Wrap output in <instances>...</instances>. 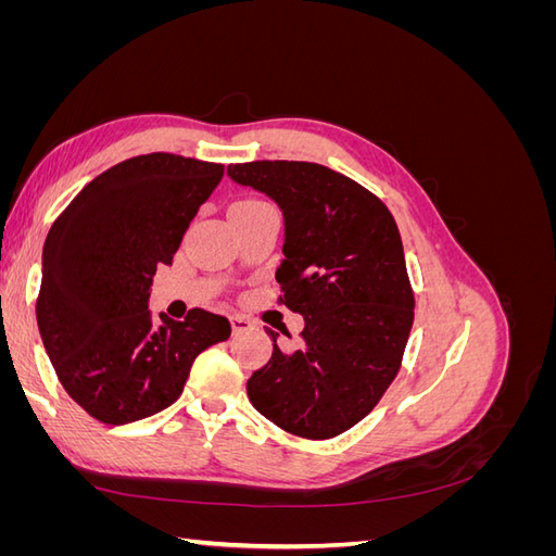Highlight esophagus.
I'll use <instances>...</instances> for the list:
<instances>
[{
  "label": "esophagus",
  "instance_id": "34e87169",
  "mask_svg": "<svg viewBox=\"0 0 556 556\" xmlns=\"http://www.w3.org/2000/svg\"><path fill=\"white\" fill-rule=\"evenodd\" d=\"M229 319H231V331L233 333H243V331L252 329V323L245 315H231Z\"/></svg>",
  "mask_w": 556,
  "mask_h": 556
}]
</instances>
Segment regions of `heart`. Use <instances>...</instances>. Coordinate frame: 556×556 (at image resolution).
<instances>
[{
  "label": "heart",
  "mask_w": 556,
  "mask_h": 556,
  "mask_svg": "<svg viewBox=\"0 0 556 556\" xmlns=\"http://www.w3.org/2000/svg\"><path fill=\"white\" fill-rule=\"evenodd\" d=\"M241 204H257V201H241Z\"/></svg>",
  "instance_id": "obj_1"
}]
</instances>
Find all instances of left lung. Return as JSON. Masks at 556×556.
Wrapping results in <instances>:
<instances>
[{"mask_svg": "<svg viewBox=\"0 0 556 556\" xmlns=\"http://www.w3.org/2000/svg\"><path fill=\"white\" fill-rule=\"evenodd\" d=\"M227 176L280 208V301L304 315L294 348L266 329L274 352L248 378V399L285 431L333 439L374 410L413 327L394 217L378 197L323 164L255 160L229 164Z\"/></svg>", "mask_w": 556, "mask_h": 556, "instance_id": "1", "label": "left lung"}]
</instances>
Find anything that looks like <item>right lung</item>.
<instances>
[{"mask_svg":"<svg viewBox=\"0 0 556 556\" xmlns=\"http://www.w3.org/2000/svg\"><path fill=\"white\" fill-rule=\"evenodd\" d=\"M223 169L172 153L125 160L90 180L48 231L39 333L66 394L99 422L172 406L199 352L229 339V319L204 308L185 323L148 311L157 266L172 264Z\"/></svg>","mask_w":556,"mask_h":556,"instance_id":"1","label":"right lung"}]
</instances>
